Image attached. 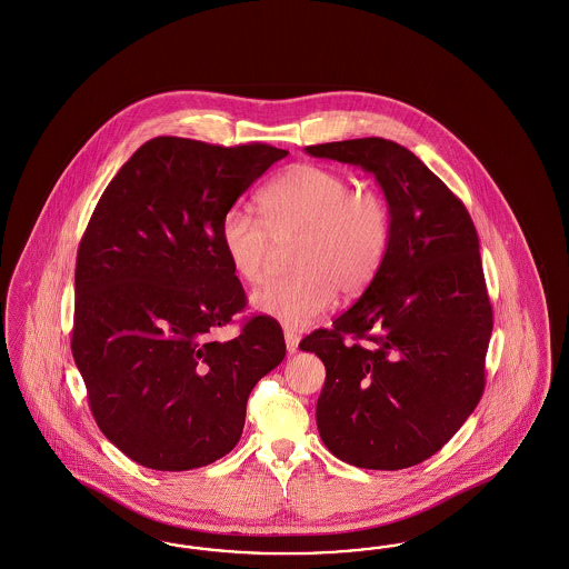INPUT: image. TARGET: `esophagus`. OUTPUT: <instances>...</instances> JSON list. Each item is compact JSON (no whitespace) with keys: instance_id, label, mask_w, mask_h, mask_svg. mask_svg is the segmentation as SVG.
Instances as JSON below:
<instances>
[{"instance_id":"obj_1","label":"esophagus","mask_w":569,"mask_h":569,"mask_svg":"<svg viewBox=\"0 0 569 569\" xmlns=\"http://www.w3.org/2000/svg\"><path fill=\"white\" fill-rule=\"evenodd\" d=\"M284 342H287V352L296 355L297 347H299V336L291 329H284Z\"/></svg>"}]
</instances>
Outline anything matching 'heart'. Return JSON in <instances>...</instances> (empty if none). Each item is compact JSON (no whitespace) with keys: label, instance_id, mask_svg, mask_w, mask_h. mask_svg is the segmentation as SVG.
<instances>
[{"label":"heart","instance_id":"b5f03b06","mask_svg":"<svg viewBox=\"0 0 569 569\" xmlns=\"http://www.w3.org/2000/svg\"><path fill=\"white\" fill-rule=\"evenodd\" d=\"M261 221L229 208L219 224L222 252L247 284L270 270L276 247L293 242L282 278L250 297L257 315L287 329H306L333 303L336 293H363L387 261L393 212L387 198L355 189L345 173L299 163L276 176L257 196Z\"/></svg>","mask_w":569,"mask_h":569}]
</instances>
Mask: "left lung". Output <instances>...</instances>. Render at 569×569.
Returning a JSON list of instances; mask_svg holds the SVG:
<instances>
[{"label": "left lung", "instance_id": "8db88e82", "mask_svg": "<svg viewBox=\"0 0 569 569\" xmlns=\"http://www.w3.org/2000/svg\"><path fill=\"white\" fill-rule=\"evenodd\" d=\"M306 152L373 173L393 212L391 248L370 287L333 329L299 345L327 371L317 401L321 440L357 468H412L459 431L485 391L493 310L476 227L461 199L391 140ZM347 335L369 345L347 346Z\"/></svg>", "mask_w": 569, "mask_h": 569}]
</instances>
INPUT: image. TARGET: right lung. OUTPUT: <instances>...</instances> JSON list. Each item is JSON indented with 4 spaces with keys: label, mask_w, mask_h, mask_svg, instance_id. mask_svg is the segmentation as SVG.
I'll return each mask as SVG.
<instances>
[{
    "label": "right lung",
    "mask_w": 569,
    "mask_h": 569,
    "mask_svg": "<svg viewBox=\"0 0 569 569\" xmlns=\"http://www.w3.org/2000/svg\"><path fill=\"white\" fill-rule=\"evenodd\" d=\"M287 154L161 136L99 198L76 259L72 352L101 433L144 468L196 470L233 450L252 387L284 359L268 317L212 336L247 306L222 214Z\"/></svg>",
    "instance_id": "right-lung-1"
}]
</instances>
